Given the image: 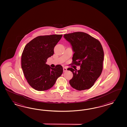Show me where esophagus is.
Returning <instances> with one entry per match:
<instances>
[{
    "mask_svg": "<svg viewBox=\"0 0 127 127\" xmlns=\"http://www.w3.org/2000/svg\"><path fill=\"white\" fill-rule=\"evenodd\" d=\"M63 70H64V72H65V71H66L67 70V68H66V67L64 68H63Z\"/></svg>",
    "mask_w": 127,
    "mask_h": 127,
    "instance_id": "1",
    "label": "esophagus"
}]
</instances>
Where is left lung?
Masks as SVG:
<instances>
[{
	"label": "left lung",
	"mask_w": 127,
	"mask_h": 127,
	"mask_svg": "<svg viewBox=\"0 0 127 127\" xmlns=\"http://www.w3.org/2000/svg\"><path fill=\"white\" fill-rule=\"evenodd\" d=\"M70 43L74 54L72 64L80 66V70L69 68L73 77L70 86L78 90L89 89L100 76L103 67L104 53L98 40L87 33L75 32L64 36Z\"/></svg>",
	"instance_id": "1"
}]
</instances>
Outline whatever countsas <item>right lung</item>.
I'll use <instances>...</instances> for the list:
<instances>
[{
    "label": "right lung",
    "instance_id": "add662e5",
    "mask_svg": "<svg viewBox=\"0 0 127 127\" xmlns=\"http://www.w3.org/2000/svg\"><path fill=\"white\" fill-rule=\"evenodd\" d=\"M63 35L39 36L27 44L22 55L21 64L24 75L29 85L38 91L51 88L62 74L63 68H55L47 64V59L53 55L54 47Z\"/></svg>",
    "mask_w": 127,
    "mask_h": 127
}]
</instances>
